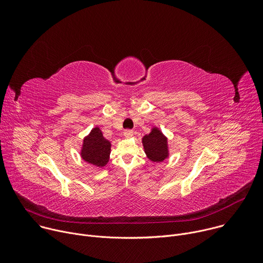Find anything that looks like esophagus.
<instances>
[{
  "label": "esophagus",
  "mask_w": 263,
  "mask_h": 263,
  "mask_svg": "<svg viewBox=\"0 0 263 263\" xmlns=\"http://www.w3.org/2000/svg\"><path fill=\"white\" fill-rule=\"evenodd\" d=\"M133 134H134V132H133V130H131V129H126L125 131H124V136L125 137H132L133 136Z\"/></svg>",
  "instance_id": "obj_1"
}]
</instances>
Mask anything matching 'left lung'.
I'll return each instance as SVG.
<instances>
[{
  "instance_id": "obj_1",
  "label": "left lung",
  "mask_w": 263,
  "mask_h": 263,
  "mask_svg": "<svg viewBox=\"0 0 263 263\" xmlns=\"http://www.w3.org/2000/svg\"><path fill=\"white\" fill-rule=\"evenodd\" d=\"M142 144L147 158L151 161L161 162L167 158V139L159 129L153 128L151 133L143 136Z\"/></svg>"
}]
</instances>
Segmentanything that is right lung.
I'll list each match as a JSON object with an SVG mask.
<instances>
[{
	"mask_svg": "<svg viewBox=\"0 0 263 263\" xmlns=\"http://www.w3.org/2000/svg\"><path fill=\"white\" fill-rule=\"evenodd\" d=\"M111 143L104 136L100 128H93L83 140L81 157L88 163L103 167L109 161Z\"/></svg>",
	"mask_w": 263,
	"mask_h": 263,
	"instance_id": "right-lung-1",
	"label": "right lung"
}]
</instances>
